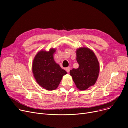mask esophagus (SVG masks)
<instances>
[{
  "mask_svg": "<svg viewBox=\"0 0 128 128\" xmlns=\"http://www.w3.org/2000/svg\"><path fill=\"white\" fill-rule=\"evenodd\" d=\"M70 66H68V68H66V70L67 71V72H70Z\"/></svg>",
  "mask_w": 128,
  "mask_h": 128,
  "instance_id": "34e87169",
  "label": "esophagus"
}]
</instances>
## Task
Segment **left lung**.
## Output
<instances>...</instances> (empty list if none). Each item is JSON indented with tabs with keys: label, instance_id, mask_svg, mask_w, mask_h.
Wrapping results in <instances>:
<instances>
[{
	"label": "left lung",
	"instance_id": "8db88e82",
	"mask_svg": "<svg viewBox=\"0 0 128 128\" xmlns=\"http://www.w3.org/2000/svg\"><path fill=\"white\" fill-rule=\"evenodd\" d=\"M78 68L70 70L77 88L85 90L95 84L100 71L98 60L94 52L87 48H80L76 51Z\"/></svg>",
	"mask_w": 128,
	"mask_h": 128
}]
</instances>
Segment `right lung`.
Listing matches in <instances>:
<instances>
[{
	"label": "right lung",
	"instance_id": "right-lung-1",
	"mask_svg": "<svg viewBox=\"0 0 128 128\" xmlns=\"http://www.w3.org/2000/svg\"><path fill=\"white\" fill-rule=\"evenodd\" d=\"M55 52L54 49L48 52L40 51L33 60L34 76L40 86L48 90L56 89L63 76L67 74L54 60L53 55Z\"/></svg>",
	"mask_w": 128,
	"mask_h": 128
}]
</instances>
